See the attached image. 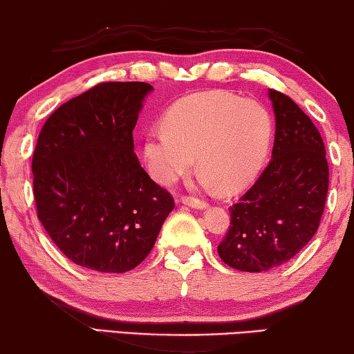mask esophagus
Masks as SVG:
<instances>
[{
    "mask_svg": "<svg viewBox=\"0 0 354 354\" xmlns=\"http://www.w3.org/2000/svg\"><path fill=\"white\" fill-rule=\"evenodd\" d=\"M182 204L188 205L191 208H198V210H204V208L208 207L207 202L199 201V199H194V198H183L182 199Z\"/></svg>",
    "mask_w": 354,
    "mask_h": 354,
    "instance_id": "esophagus-1",
    "label": "esophagus"
}]
</instances>
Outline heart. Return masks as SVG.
I'll return each mask as SVG.
<instances>
[{"instance_id":"b5f03b06","label":"heart","mask_w":354,"mask_h":354,"mask_svg":"<svg viewBox=\"0 0 354 354\" xmlns=\"http://www.w3.org/2000/svg\"><path fill=\"white\" fill-rule=\"evenodd\" d=\"M273 139V119L262 103L223 91H207L177 102L165 118V130L144 139L150 174L172 185L196 163L201 183L230 194L252 180Z\"/></svg>"}]
</instances>
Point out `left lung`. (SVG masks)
Instances as JSON below:
<instances>
[{"label":"left lung","instance_id":"1","mask_svg":"<svg viewBox=\"0 0 354 354\" xmlns=\"http://www.w3.org/2000/svg\"><path fill=\"white\" fill-rule=\"evenodd\" d=\"M276 133L271 161L232 205L218 254L232 268L260 273L288 262L310 241L326 202L329 169L323 139L290 97L270 89Z\"/></svg>","mask_w":354,"mask_h":354}]
</instances>
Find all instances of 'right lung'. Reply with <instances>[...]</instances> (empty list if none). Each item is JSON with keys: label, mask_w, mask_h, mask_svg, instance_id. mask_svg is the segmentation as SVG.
<instances>
[{"label": "right lung", "mask_w": 354, "mask_h": 354, "mask_svg": "<svg viewBox=\"0 0 354 354\" xmlns=\"http://www.w3.org/2000/svg\"><path fill=\"white\" fill-rule=\"evenodd\" d=\"M147 83H102L64 103L32 155L40 223L83 268L125 273L149 256L174 199L142 169L133 130Z\"/></svg>", "instance_id": "obj_1"}]
</instances>
